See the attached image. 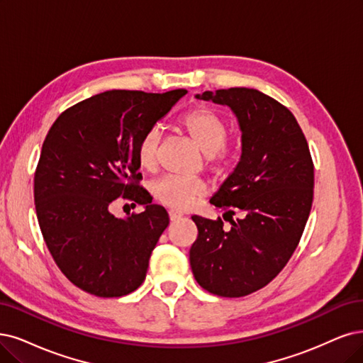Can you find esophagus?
I'll list each match as a JSON object with an SVG mask.
<instances>
[{"mask_svg":"<svg viewBox=\"0 0 363 363\" xmlns=\"http://www.w3.org/2000/svg\"><path fill=\"white\" fill-rule=\"evenodd\" d=\"M169 218H170V221H178L182 218V213H179L177 211H169Z\"/></svg>","mask_w":363,"mask_h":363,"instance_id":"obj_1","label":"esophagus"}]
</instances>
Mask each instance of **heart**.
I'll return each mask as SVG.
<instances>
[{
	"mask_svg": "<svg viewBox=\"0 0 363 363\" xmlns=\"http://www.w3.org/2000/svg\"><path fill=\"white\" fill-rule=\"evenodd\" d=\"M179 125L206 155L211 169L221 170L230 163L233 154L230 147L225 145L230 128L217 111L206 106L194 107L182 115ZM160 142L161 131L158 127H151L143 133L136 150L138 163L142 169H155ZM205 193L206 184L199 178L164 177L152 185V196L157 202L178 211L190 208L197 199L205 196Z\"/></svg>",
	"mask_w": 363,
	"mask_h": 363,
	"instance_id": "b5f03b06",
	"label": "heart"
}]
</instances>
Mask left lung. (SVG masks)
Masks as SVG:
<instances>
[{
  "mask_svg": "<svg viewBox=\"0 0 363 363\" xmlns=\"http://www.w3.org/2000/svg\"><path fill=\"white\" fill-rule=\"evenodd\" d=\"M196 97L230 107L242 133V154L209 200L230 217V230L223 229L221 218L193 216L199 235L190 264L209 293L247 296L269 284L299 244L313 205V158L296 118L266 94L229 88ZM235 208L245 213L236 222Z\"/></svg>",
  "mask_w": 363,
  "mask_h": 363,
  "instance_id": "8db88e82",
  "label": "left lung"
}]
</instances>
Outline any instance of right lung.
<instances>
[{"instance_id": "add662e5", "label": "right lung", "mask_w": 363, "mask_h": 363, "mask_svg": "<svg viewBox=\"0 0 363 363\" xmlns=\"http://www.w3.org/2000/svg\"><path fill=\"white\" fill-rule=\"evenodd\" d=\"M185 94H97L64 111L43 142L34 174L40 230L61 272L94 296L119 298L143 283L169 216L139 185L136 150ZM121 195L144 212L116 219L110 206Z\"/></svg>"}]
</instances>
